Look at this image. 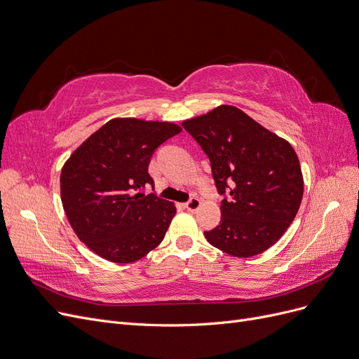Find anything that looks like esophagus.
I'll return each instance as SVG.
<instances>
[{"mask_svg":"<svg viewBox=\"0 0 359 359\" xmlns=\"http://www.w3.org/2000/svg\"><path fill=\"white\" fill-rule=\"evenodd\" d=\"M200 207H201V201L198 200L196 196H192L191 200H189L187 204H184V208L189 210V211H192V213H195V211H196L198 208H200Z\"/></svg>","mask_w":359,"mask_h":359,"instance_id":"1","label":"esophagus"}]
</instances>
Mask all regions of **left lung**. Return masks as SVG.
Listing matches in <instances>:
<instances>
[{
    "label": "left lung",
    "mask_w": 359,
    "mask_h": 359,
    "mask_svg": "<svg viewBox=\"0 0 359 359\" xmlns=\"http://www.w3.org/2000/svg\"><path fill=\"white\" fill-rule=\"evenodd\" d=\"M210 159L223 195L220 224L207 241L235 257L272 247L294 220L303 196L297 154L235 106L222 104L182 123Z\"/></svg>",
    "instance_id": "left-lung-1"
}]
</instances>
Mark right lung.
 I'll use <instances>...</instances> for the list:
<instances>
[{
	"mask_svg": "<svg viewBox=\"0 0 359 359\" xmlns=\"http://www.w3.org/2000/svg\"><path fill=\"white\" fill-rule=\"evenodd\" d=\"M172 123L115 118L74 151L60 172L63 210L76 236L93 253L136 262L164 240L172 203L143 189L154 180L148 167L159 144L179 135Z\"/></svg>",
	"mask_w": 359,
	"mask_h": 359,
	"instance_id": "right-lung-1",
	"label": "right lung"
}]
</instances>
